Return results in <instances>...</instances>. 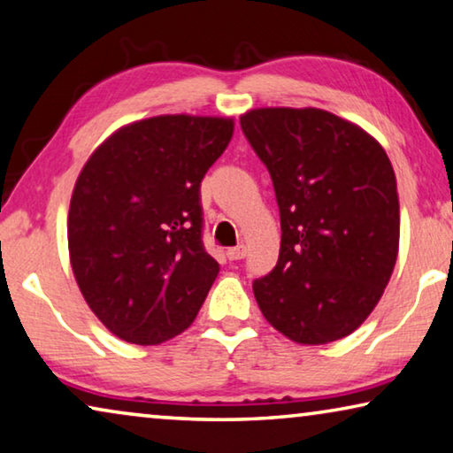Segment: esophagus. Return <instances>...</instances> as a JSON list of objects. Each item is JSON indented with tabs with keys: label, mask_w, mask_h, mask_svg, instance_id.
Here are the masks:
<instances>
[{
	"label": "esophagus",
	"mask_w": 453,
	"mask_h": 453,
	"mask_svg": "<svg viewBox=\"0 0 453 453\" xmlns=\"http://www.w3.org/2000/svg\"><path fill=\"white\" fill-rule=\"evenodd\" d=\"M244 256H246V246L244 244H240V246L227 250V258L229 260H242V258H244Z\"/></svg>",
	"instance_id": "1"
}]
</instances>
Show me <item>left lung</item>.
Returning <instances> with one entry per match:
<instances>
[{
    "mask_svg": "<svg viewBox=\"0 0 453 453\" xmlns=\"http://www.w3.org/2000/svg\"><path fill=\"white\" fill-rule=\"evenodd\" d=\"M280 211L276 266L252 282L274 329L296 343L342 340L372 313L399 254L393 165L362 127L307 107L240 118Z\"/></svg>",
    "mask_w": 453,
    "mask_h": 453,
    "instance_id": "obj_1",
    "label": "left lung"
}]
</instances>
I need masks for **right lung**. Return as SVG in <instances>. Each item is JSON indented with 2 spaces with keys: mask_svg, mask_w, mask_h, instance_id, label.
Segmentation results:
<instances>
[{
  "mask_svg": "<svg viewBox=\"0 0 453 453\" xmlns=\"http://www.w3.org/2000/svg\"><path fill=\"white\" fill-rule=\"evenodd\" d=\"M232 134L226 118L134 121L81 171L66 224L71 266L87 305L124 342L171 340L203 305L219 265L203 246L201 180Z\"/></svg>",
  "mask_w": 453,
  "mask_h": 453,
  "instance_id": "obj_1",
  "label": "right lung"
}]
</instances>
